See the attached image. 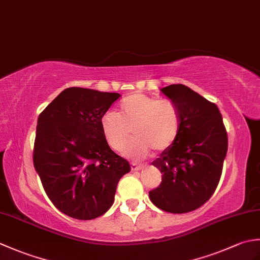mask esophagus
Listing matches in <instances>:
<instances>
[{
	"label": "esophagus",
	"instance_id": "1",
	"mask_svg": "<svg viewBox=\"0 0 260 260\" xmlns=\"http://www.w3.org/2000/svg\"><path fill=\"white\" fill-rule=\"evenodd\" d=\"M143 168V165H140V164H136V163H131V169H132V171H140V170H142Z\"/></svg>",
	"mask_w": 260,
	"mask_h": 260
}]
</instances>
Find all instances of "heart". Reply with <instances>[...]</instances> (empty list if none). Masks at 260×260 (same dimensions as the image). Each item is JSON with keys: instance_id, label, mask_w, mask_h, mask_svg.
<instances>
[{"instance_id": "1", "label": "heart", "mask_w": 260, "mask_h": 260, "mask_svg": "<svg viewBox=\"0 0 260 260\" xmlns=\"http://www.w3.org/2000/svg\"><path fill=\"white\" fill-rule=\"evenodd\" d=\"M105 141L114 151H121L132 136L135 139L126 148L131 157L142 158L152 150L162 152L175 142L181 128L180 109L169 99H157L135 92L125 97L118 110H108L101 120Z\"/></svg>"}]
</instances>
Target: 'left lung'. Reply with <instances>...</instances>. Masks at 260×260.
Returning a JSON list of instances; mask_svg holds the SVG:
<instances>
[{
	"label": "left lung",
	"instance_id": "left-lung-1",
	"mask_svg": "<svg viewBox=\"0 0 260 260\" xmlns=\"http://www.w3.org/2000/svg\"><path fill=\"white\" fill-rule=\"evenodd\" d=\"M161 91L180 109L181 128L175 142L152 164L162 182L150 199L163 211L185 213L206 203L218 186L227 155L228 136L217 105L184 85Z\"/></svg>",
	"mask_w": 260,
	"mask_h": 260
}]
</instances>
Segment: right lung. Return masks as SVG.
<instances>
[{"mask_svg":"<svg viewBox=\"0 0 260 260\" xmlns=\"http://www.w3.org/2000/svg\"><path fill=\"white\" fill-rule=\"evenodd\" d=\"M117 92L70 87L39 115L33 164L48 198L69 217L91 220L107 212L131 167L105 141L101 120Z\"/></svg>","mask_w":260,"mask_h":260,"instance_id":"1","label":"right lung"}]
</instances>
